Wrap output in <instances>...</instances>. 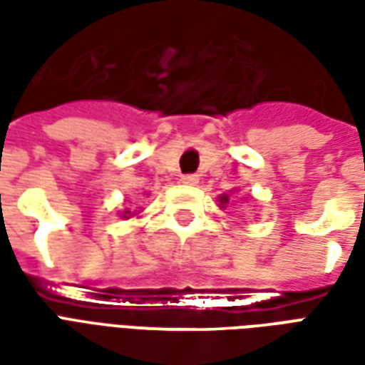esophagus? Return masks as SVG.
<instances>
[{"instance_id":"34e87169","label":"esophagus","mask_w":365,"mask_h":365,"mask_svg":"<svg viewBox=\"0 0 365 365\" xmlns=\"http://www.w3.org/2000/svg\"><path fill=\"white\" fill-rule=\"evenodd\" d=\"M182 183H185V185H197L199 183V178L197 175H182Z\"/></svg>"}]
</instances>
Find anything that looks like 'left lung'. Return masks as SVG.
<instances>
[{
	"instance_id": "left-lung-1",
	"label": "left lung",
	"mask_w": 365,
	"mask_h": 365,
	"mask_svg": "<svg viewBox=\"0 0 365 365\" xmlns=\"http://www.w3.org/2000/svg\"><path fill=\"white\" fill-rule=\"evenodd\" d=\"M235 191L237 190H232L230 193H235ZM229 199H230L229 193H222V195H219V197H217V201H219V207H221V209H225V207L229 205Z\"/></svg>"
}]
</instances>
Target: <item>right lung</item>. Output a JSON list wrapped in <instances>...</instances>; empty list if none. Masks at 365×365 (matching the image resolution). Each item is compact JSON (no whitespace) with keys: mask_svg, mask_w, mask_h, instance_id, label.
Returning a JSON list of instances; mask_svg holds the SVG:
<instances>
[{"mask_svg":"<svg viewBox=\"0 0 365 365\" xmlns=\"http://www.w3.org/2000/svg\"><path fill=\"white\" fill-rule=\"evenodd\" d=\"M136 211L135 213H130V211H128V209H125V211H123V215H120V217H123V219H130V217H136Z\"/></svg>","mask_w":365,"mask_h":365,"instance_id":"add662e5","label":"right lung"}]
</instances>
